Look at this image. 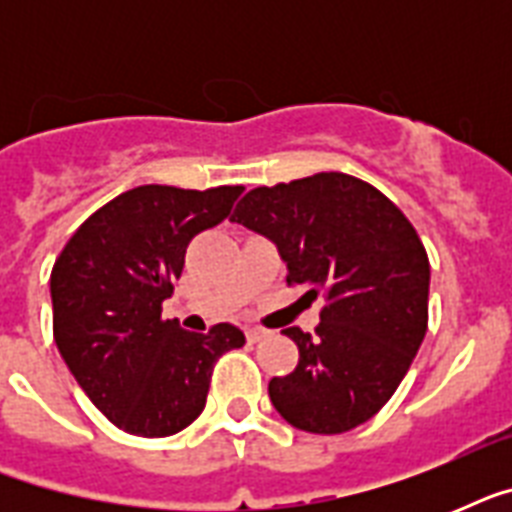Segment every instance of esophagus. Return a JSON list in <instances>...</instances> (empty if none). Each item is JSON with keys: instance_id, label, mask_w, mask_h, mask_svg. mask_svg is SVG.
<instances>
[{"instance_id": "esophagus-1", "label": "esophagus", "mask_w": 512, "mask_h": 512, "mask_svg": "<svg viewBox=\"0 0 512 512\" xmlns=\"http://www.w3.org/2000/svg\"><path fill=\"white\" fill-rule=\"evenodd\" d=\"M265 335H268V332H265V329H260V327L247 329V340H249V342H260Z\"/></svg>"}]
</instances>
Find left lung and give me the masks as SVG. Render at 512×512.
<instances>
[{
	"label": "left lung",
	"instance_id": "obj_1",
	"mask_svg": "<svg viewBox=\"0 0 512 512\" xmlns=\"http://www.w3.org/2000/svg\"><path fill=\"white\" fill-rule=\"evenodd\" d=\"M231 220L276 244L287 284L327 300L316 335L284 329L300 361L268 382L276 412L319 436L372 420L428 329L430 263L412 223L385 193L345 172L255 188Z\"/></svg>",
	"mask_w": 512,
	"mask_h": 512
}]
</instances>
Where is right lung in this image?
Listing matches in <instances>:
<instances>
[{
    "instance_id": "1",
    "label": "right lung",
    "mask_w": 512,
    "mask_h": 512,
    "mask_svg": "<svg viewBox=\"0 0 512 512\" xmlns=\"http://www.w3.org/2000/svg\"><path fill=\"white\" fill-rule=\"evenodd\" d=\"M241 191L138 185L87 217L55 260V345L92 404L132 436L188 428L207 404L217 358L244 345L233 324L199 335L162 319L191 239L223 223Z\"/></svg>"
}]
</instances>
